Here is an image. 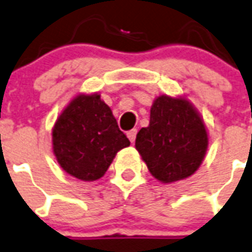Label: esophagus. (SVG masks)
<instances>
[{
  "label": "esophagus",
  "mask_w": 252,
  "mask_h": 252,
  "mask_svg": "<svg viewBox=\"0 0 252 252\" xmlns=\"http://www.w3.org/2000/svg\"><path fill=\"white\" fill-rule=\"evenodd\" d=\"M136 134H137V129H132L126 133V136H128V138H129V141L132 142V144L134 142V140H136Z\"/></svg>",
  "instance_id": "34e87169"
}]
</instances>
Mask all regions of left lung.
<instances>
[{"label": "left lung", "mask_w": 252, "mask_h": 252, "mask_svg": "<svg viewBox=\"0 0 252 252\" xmlns=\"http://www.w3.org/2000/svg\"><path fill=\"white\" fill-rule=\"evenodd\" d=\"M134 146L153 177L172 184L200 167L208 149L207 126L185 95L161 94L153 102L149 126L137 133Z\"/></svg>", "instance_id": "left-lung-1"}]
</instances>
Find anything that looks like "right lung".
I'll return each mask as SVG.
<instances>
[{
	"instance_id": "add662e5",
	"label": "right lung",
	"mask_w": 252,
	"mask_h": 252,
	"mask_svg": "<svg viewBox=\"0 0 252 252\" xmlns=\"http://www.w3.org/2000/svg\"><path fill=\"white\" fill-rule=\"evenodd\" d=\"M130 145L99 93H79L52 129L53 154L61 168L81 181L103 177L115 155Z\"/></svg>"
}]
</instances>
